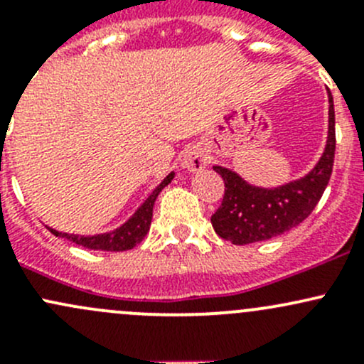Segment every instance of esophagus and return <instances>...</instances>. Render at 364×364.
<instances>
[{
    "mask_svg": "<svg viewBox=\"0 0 364 364\" xmlns=\"http://www.w3.org/2000/svg\"><path fill=\"white\" fill-rule=\"evenodd\" d=\"M208 161H209L208 153H205L203 148H199V146H192V148H188L185 153H183L181 167L190 172H199L203 171L205 165H208Z\"/></svg>",
    "mask_w": 364,
    "mask_h": 364,
    "instance_id": "esophagus-1",
    "label": "esophagus"
}]
</instances>
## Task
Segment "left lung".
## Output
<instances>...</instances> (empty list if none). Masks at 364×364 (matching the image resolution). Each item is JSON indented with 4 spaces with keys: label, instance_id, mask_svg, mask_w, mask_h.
Segmentation results:
<instances>
[{
    "label": "left lung",
    "instance_id": "8db88e82",
    "mask_svg": "<svg viewBox=\"0 0 364 364\" xmlns=\"http://www.w3.org/2000/svg\"><path fill=\"white\" fill-rule=\"evenodd\" d=\"M335 148V107L329 93L328 142L321 160L306 176L277 188H260L230 168L215 165L213 168L225 183L222 204L211 216L215 232L232 245H250L294 229L321 200L331 178Z\"/></svg>",
    "mask_w": 364,
    "mask_h": 364
}]
</instances>
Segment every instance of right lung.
<instances>
[{
	"label": "right lung",
	"instance_id": "obj_1",
	"mask_svg": "<svg viewBox=\"0 0 364 364\" xmlns=\"http://www.w3.org/2000/svg\"><path fill=\"white\" fill-rule=\"evenodd\" d=\"M174 178V172L167 176L164 181L156 186L151 192V196L141 204V208L127 220L121 227L111 230V232L97 234V236H79V234H67L60 232L56 229H49L54 236L65 237V240L72 241V243L79 245V247L90 248V250H102V252H124L132 250L135 245L141 243L144 236L148 234L149 225H151L153 218V205H155L156 197L168 183Z\"/></svg>",
	"mask_w": 364,
	"mask_h": 364
}]
</instances>
